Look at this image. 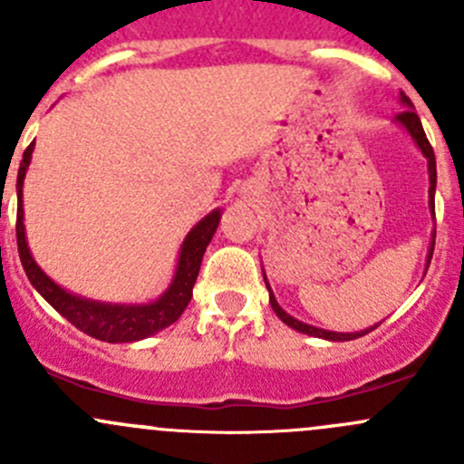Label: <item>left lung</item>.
<instances>
[{"label": "left lung", "instance_id": "8db88e82", "mask_svg": "<svg viewBox=\"0 0 464 464\" xmlns=\"http://www.w3.org/2000/svg\"><path fill=\"white\" fill-rule=\"evenodd\" d=\"M400 102L406 107L404 111H400V114L395 116V123L401 125V128L409 132V137L413 139V143L418 145L420 152L424 154V159H427V166H429V210H431L433 219H435V181H438V175H435V154H433V148L431 143H429L427 134H424V128H422V121H420V116L415 114L413 110V102H411V98L406 96L404 92H400ZM433 246H435V231L431 233V245H429V254H427V269L429 265H431V256H433ZM424 269V271H427ZM262 276H265V271H262ZM265 285L266 289H269V305L274 307L276 316H278L280 321L285 323V325H289L292 330L296 332H303V334H310V336H319V339H325V341H353V339H359V336L368 334L371 330H375L379 325H372V327H366V330L362 332H332V330H323V327H316V325H307V323L294 319L292 314H287V312L283 310V307L278 305V301H276L274 292H271V285L269 280H266L265 276Z\"/></svg>", "mask_w": 464, "mask_h": 464}]
</instances>
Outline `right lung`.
<instances>
[{
	"instance_id": "1",
	"label": "right lung",
	"mask_w": 464,
	"mask_h": 464,
	"mask_svg": "<svg viewBox=\"0 0 464 464\" xmlns=\"http://www.w3.org/2000/svg\"><path fill=\"white\" fill-rule=\"evenodd\" d=\"M35 143L24 150V159L20 161V172H17V251H20L22 266L29 276L33 287L40 292V296L53 307L55 312L64 316L72 325L82 330L93 339L107 341V343H132V341L148 339L157 332L166 330L172 323L184 314L193 298V285L198 280L199 266H202L204 251L208 242L213 240L218 231L222 210H210L206 218L199 219L188 236L184 237L177 258L175 276L166 292L150 303H102L92 301V298L78 296V294L67 292L60 287L55 280H51L44 271L40 269L35 258L31 256L29 242H26L24 231V206H22V188H24V177L31 166V154Z\"/></svg>"
}]
</instances>
